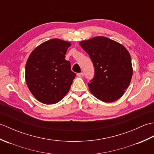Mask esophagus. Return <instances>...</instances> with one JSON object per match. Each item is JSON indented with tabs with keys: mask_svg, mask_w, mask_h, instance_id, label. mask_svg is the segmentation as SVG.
I'll use <instances>...</instances> for the list:
<instances>
[{
	"mask_svg": "<svg viewBox=\"0 0 154 154\" xmlns=\"http://www.w3.org/2000/svg\"><path fill=\"white\" fill-rule=\"evenodd\" d=\"M77 76L78 77H83L84 76V73L83 72H81V73H77Z\"/></svg>",
	"mask_w": 154,
	"mask_h": 154,
	"instance_id": "esophagus-1",
	"label": "esophagus"
}]
</instances>
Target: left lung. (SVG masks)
Wrapping results in <instances>:
<instances>
[{
  "label": "left lung",
  "mask_w": 154,
  "mask_h": 154,
  "mask_svg": "<svg viewBox=\"0 0 154 154\" xmlns=\"http://www.w3.org/2000/svg\"><path fill=\"white\" fill-rule=\"evenodd\" d=\"M89 54L94 67V76L88 86L97 99L112 103L122 97L132 77L131 57L119 42L97 36L79 42Z\"/></svg>",
  "instance_id": "8db88e82"
}]
</instances>
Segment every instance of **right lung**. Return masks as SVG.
<instances>
[{
  "label": "right lung",
  "mask_w": 154,
  "mask_h": 154,
  "mask_svg": "<svg viewBox=\"0 0 154 154\" xmlns=\"http://www.w3.org/2000/svg\"><path fill=\"white\" fill-rule=\"evenodd\" d=\"M69 42L54 38L39 45L26 64L25 78L31 93L40 103L55 104L69 92L76 74L65 54Z\"/></svg>",
  "instance_id": "obj_1"
}]
</instances>
